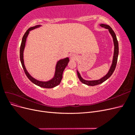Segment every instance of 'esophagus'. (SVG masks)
<instances>
[{
  "mask_svg": "<svg viewBox=\"0 0 135 135\" xmlns=\"http://www.w3.org/2000/svg\"><path fill=\"white\" fill-rule=\"evenodd\" d=\"M76 59H77V56H76V55L74 54V55H72L71 56V59H72V60H75Z\"/></svg>",
  "mask_w": 135,
  "mask_h": 135,
  "instance_id": "1",
  "label": "esophagus"
}]
</instances>
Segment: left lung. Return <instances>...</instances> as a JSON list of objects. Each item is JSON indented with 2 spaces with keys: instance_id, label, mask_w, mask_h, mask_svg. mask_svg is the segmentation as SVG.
I'll return each mask as SVG.
<instances>
[{
  "instance_id": "8db88e82",
  "label": "left lung",
  "mask_w": 135,
  "mask_h": 135,
  "mask_svg": "<svg viewBox=\"0 0 135 135\" xmlns=\"http://www.w3.org/2000/svg\"><path fill=\"white\" fill-rule=\"evenodd\" d=\"M101 27H104L107 29L109 30V31L112 35L113 39V42L114 45V56H113V59L112 61V66L110 67L108 73L107 74H106L104 76H103L102 78L99 79V80H86L83 79L81 76H80V74L79 73L77 70V74L78 76V78L80 80L81 82H82L83 84H85L88 85H90V86H94V85H96L98 84H100L102 83H103L104 81L107 80L111 76V75L113 74V72L115 70V69L116 68V65L117 63V60H118V54H119V46H118V42L117 39V36L115 34V32H114L112 27L109 25H105V24H100V25Z\"/></svg>"
}]
</instances>
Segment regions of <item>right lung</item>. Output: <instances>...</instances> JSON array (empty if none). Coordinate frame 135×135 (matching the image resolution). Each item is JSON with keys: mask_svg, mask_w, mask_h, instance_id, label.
Listing matches in <instances>:
<instances>
[{"mask_svg": "<svg viewBox=\"0 0 135 135\" xmlns=\"http://www.w3.org/2000/svg\"><path fill=\"white\" fill-rule=\"evenodd\" d=\"M41 25H36L33 27H30L28 30H27L25 34L23 35L22 39L21 46H20V61H21L22 68L23 69L24 71H25L26 75L27 76L28 79H29L31 81V82H32L36 85H38V86H39L40 87H43V88H54V87L57 86V85H58L60 83L61 80H62L63 71L64 70V69H65V68L66 67V66L69 63V59L68 57H66V58L62 59V60H60L58 61L57 62L54 77L52 79H51L50 80H48L47 81H39V80L35 79V78H34L33 77H32L29 74V73H28L27 72V71L26 70V68L25 66V65H24V62H23V50H24V48H25L26 40V38L28 36V33H29L30 30H34L36 28L39 27Z\"/></svg>", "mask_w": 135, "mask_h": 135, "instance_id": "add662e5", "label": "right lung"}]
</instances>
